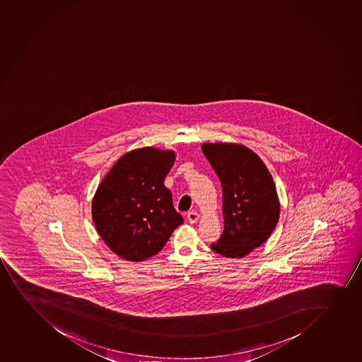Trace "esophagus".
Segmentation results:
<instances>
[{"mask_svg":"<svg viewBox=\"0 0 362 362\" xmlns=\"http://www.w3.org/2000/svg\"><path fill=\"white\" fill-rule=\"evenodd\" d=\"M187 220L190 223H196L199 220V214L197 211H190L187 213Z\"/></svg>","mask_w":362,"mask_h":362,"instance_id":"1","label":"esophagus"}]
</instances>
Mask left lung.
I'll return each instance as SVG.
<instances>
[{"mask_svg":"<svg viewBox=\"0 0 362 362\" xmlns=\"http://www.w3.org/2000/svg\"><path fill=\"white\" fill-rule=\"evenodd\" d=\"M222 185L223 232L210 247L241 258L268 240L280 218V199L270 172L250 148L239 144H202Z\"/></svg>","mask_w":362,"mask_h":362,"instance_id":"1","label":"left lung"}]
</instances>
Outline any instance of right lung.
<instances>
[{
    "label": "right lung",
    "mask_w": 362,
    "mask_h": 362,
    "mask_svg": "<svg viewBox=\"0 0 362 362\" xmlns=\"http://www.w3.org/2000/svg\"><path fill=\"white\" fill-rule=\"evenodd\" d=\"M175 160L172 149L137 148L117 160L92 199L98 234L117 256L142 262L154 256L183 223L163 180Z\"/></svg>",
    "instance_id": "1"
}]
</instances>
